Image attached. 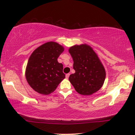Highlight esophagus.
Returning a JSON list of instances; mask_svg holds the SVG:
<instances>
[{
    "instance_id": "esophagus-1",
    "label": "esophagus",
    "mask_w": 135,
    "mask_h": 135,
    "mask_svg": "<svg viewBox=\"0 0 135 135\" xmlns=\"http://www.w3.org/2000/svg\"><path fill=\"white\" fill-rule=\"evenodd\" d=\"M69 76H70L69 73H68V74H67L65 75V77H66V78H67V79H68V77H69Z\"/></svg>"
}]
</instances>
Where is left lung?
Wrapping results in <instances>:
<instances>
[{
    "label": "left lung",
    "mask_w": 135,
    "mask_h": 135,
    "mask_svg": "<svg viewBox=\"0 0 135 135\" xmlns=\"http://www.w3.org/2000/svg\"><path fill=\"white\" fill-rule=\"evenodd\" d=\"M73 59L75 73L69 80L77 92L90 95L102 88L106 73L99 57L90 46L74 45L68 50Z\"/></svg>",
    "instance_id": "1"
}]
</instances>
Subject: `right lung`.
I'll return each instance as SVG.
<instances>
[{"label": "right lung", "mask_w": 135, "mask_h": 135, "mask_svg": "<svg viewBox=\"0 0 135 135\" xmlns=\"http://www.w3.org/2000/svg\"><path fill=\"white\" fill-rule=\"evenodd\" d=\"M64 51V47L58 43L49 42L40 46L31 54L27 65L26 78L36 92L49 95L65 78L63 65L57 60Z\"/></svg>", "instance_id": "add662e5"}]
</instances>
